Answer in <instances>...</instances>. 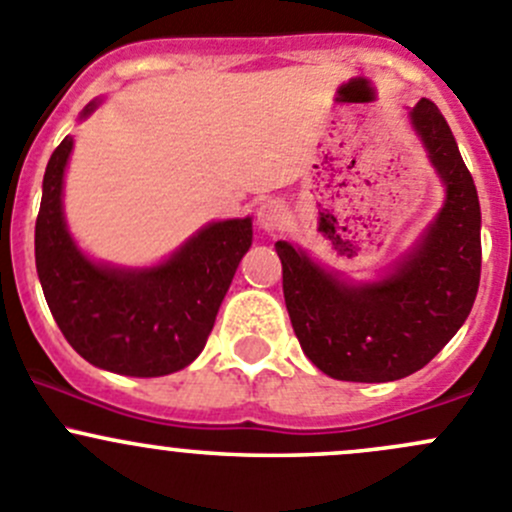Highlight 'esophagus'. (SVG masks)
I'll return each instance as SVG.
<instances>
[{
  "instance_id": "obj_1",
  "label": "esophagus",
  "mask_w": 512,
  "mask_h": 512,
  "mask_svg": "<svg viewBox=\"0 0 512 512\" xmlns=\"http://www.w3.org/2000/svg\"><path fill=\"white\" fill-rule=\"evenodd\" d=\"M289 223V210L280 200H265L257 208V225L265 232H280Z\"/></svg>"
}]
</instances>
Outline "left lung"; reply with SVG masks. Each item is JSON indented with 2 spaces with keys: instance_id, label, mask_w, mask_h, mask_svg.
<instances>
[{
  "instance_id": "obj_1",
  "label": "left lung",
  "mask_w": 512,
  "mask_h": 512,
  "mask_svg": "<svg viewBox=\"0 0 512 512\" xmlns=\"http://www.w3.org/2000/svg\"><path fill=\"white\" fill-rule=\"evenodd\" d=\"M411 123L446 183V203L386 280L347 285L289 242H275L294 334L339 381H396L423 369L471 314L480 282V205L446 118L428 98Z\"/></svg>"
}]
</instances>
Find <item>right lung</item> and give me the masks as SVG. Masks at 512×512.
Masks as SVG:
<instances>
[{
    "label": "right lung",
    "instance_id": "right-lung-1",
    "mask_svg": "<svg viewBox=\"0 0 512 512\" xmlns=\"http://www.w3.org/2000/svg\"><path fill=\"white\" fill-rule=\"evenodd\" d=\"M96 108L91 101L81 116ZM74 138L51 153L34 230L36 272L66 342L98 369L165 376L203 352L227 287L252 245V220L210 223L151 270L94 265L71 240L61 185Z\"/></svg>",
    "mask_w": 512,
    "mask_h": 512
}]
</instances>
